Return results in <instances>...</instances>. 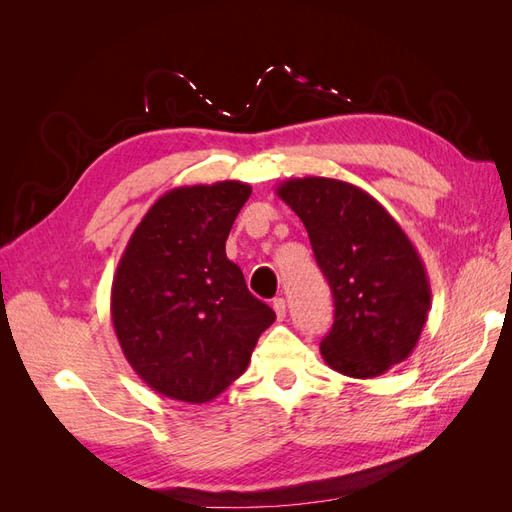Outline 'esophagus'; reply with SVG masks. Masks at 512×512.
Returning <instances> with one entry per match:
<instances>
[{
  "label": "esophagus",
  "instance_id": "esophagus-1",
  "mask_svg": "<svg viewBox=\"0 0 512 512\" xmlns=\"http://www.w3.org/2000/svg\"><path fill=\"white\" fill-rule=\"evenodd\" d=\"M273 309H275L277 320H284V318H286V301H284L282 297L273 299Z\"/></svg>",
  "mask_w": 512,
  "mask_h": 512
}]
</instances>
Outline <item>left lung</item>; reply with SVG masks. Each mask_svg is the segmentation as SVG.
<instances>
[{
	"instance_id": "left-lung-1",
	"label": "left lung",
	"mask_w": 512,
	"mask_h": 512,
	"mask_svg": "<svg viewBox=\"0 0 512 512\" xmlns=\"http://www.w3.org/2000/svg\"><path fill=\"white\" fill-rule=\"evenodd\" d=\"M277 196L301 218L333 292L324 363L350 378H376L408 359L427 322L431 288L393 215L365 190L329 177L288 179Z\"/></svg>"
}]
</instances>
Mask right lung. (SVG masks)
Returning <instances> with one entry per match:
<instances>
[{"label":"right lung","mask_w":512,"mask_h":512,"mask_svg":"<svg viewBox=\"0 0 512 512\" xmlns=\"http://www.w3.org/2000/svg\"><path fill=\"white\" fill-rule=\"evenodd\" d=\"M252 188L241 181L183 185L160 196L121 254L111 318L149 389L205 404L250 365L275 312L247 290L226 239Z\"/></svg>","instance_id":"1"}]
</instances>
